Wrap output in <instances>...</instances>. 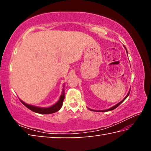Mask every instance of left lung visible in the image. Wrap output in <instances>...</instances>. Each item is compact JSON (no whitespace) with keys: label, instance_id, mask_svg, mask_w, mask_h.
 Instances as JSON below:
<instances>
[{"label":"left lung","instance_id":"left-lung-1","mask_svg":"<svg viewBox=\"0 0 151 151\" xmlns=\"http://www.w3.org/2000/svg\"><path fill=\"white\" fill-rule=\"evenodd\" d=\"M124 48H125V49H126V51H127V55H128V52H127V48H126V47H124ZM130 91H131V89H130L129 90V93H128V94H127V96L124 97V98L122 99V100L121 101V102H119V103H118V104H115V105L114 106H112V107H111V108L110 109H106V110H103V111H96V110H93V109H89V108H88L89 110H91V111H96V112H107V111H112V110H114V109H116V107H118L120 104H121L122 102H123L125 99H126L127 97H128V96L129 95V93H130Z\"/></svg>","mask_w":151,"mask_h":151}]
</instances>
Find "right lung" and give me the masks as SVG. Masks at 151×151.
Returning <instances> with one entry per match:
<instances>
[{"instance_id": "1", "label": "right lung", "mask_w": 151, "mask_h": 151, "mask_svg": "<svg viewBox=\"0 0 151 151\" xmlns=\"http://www.w3.org/2000/svg\"><path fill=\"white\" fill-rule=\"evenodd\" d=\"M64 99H65V84L63 85V88L62 91V93H61V95L60 96L59 100H58L57 103L55 104L50 106L49 107H39V106H36L33 105H30V104L25 103L21 100V103L24 104V105L27 107L28 109L31 110L32 111L35 112H37V113L39 114H52L54 113L55 112H57L59 111L61 107L63 106V102L64 101Z\"/></svg>"}]
</instances>
